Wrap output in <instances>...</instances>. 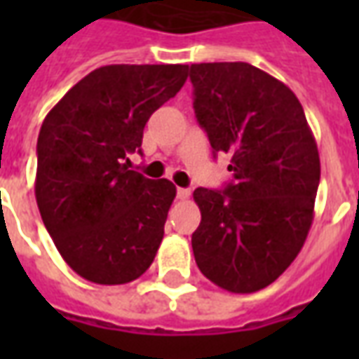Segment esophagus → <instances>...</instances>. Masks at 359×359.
Masks as SVG:
<instances>
[{
	"label": "esophagus",
	"mask_w": 359,
	"mask_h": 359,
	"mask_svg": "<svg viewBox=\"0 0 359 359\" xmlns=\"http://www.w3.org/2000/svg\"><path fill=\"white\" fill-rule=\"evenodd\" d=\"M177 198L179 200H188L190 198V190L188 188H177Z\"/></svg>",
	"instance_id": "obj_1"
}]
</instances>
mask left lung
Segmentation results:
<instances>
[{
	"mask_svg": "<svg viewBox=\"0 0 359 359\" xmlns=\"http://www.w3.org/2000/svg\"><path fill=\"white\" fill-rule=\"evenodd\" d=\"M196 118L213 156L231 154L225 190L196 188L202 211L196 264L229 292L277 280L306 242L319 187V151L302 103L250 63L190 65Z\"/></svg>",
	"mask_w": 359,
	"mask_h": 359,
	"instance_id": "1",
	"label": "left lung"
}]
</instances>
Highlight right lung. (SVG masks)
<instances>
[{
  "label": "right lung",
  "mask_w": 359,
  "mask_h": 359,
  "mask_svg": "<svg viewBox=\"0 0 359 359\" xmlns=\"http://www.w3.org/2000/svg\"><path fill=\"white\" fill-rule=\"evenodd\" d=\"M188 65H105L46 115L36 202L67 265L95 285L146 273L163 241L177 188L128 169L151 113L177 95Z\"/></svg>",
  "instance_id": "add662e5"
}]
</instances>
